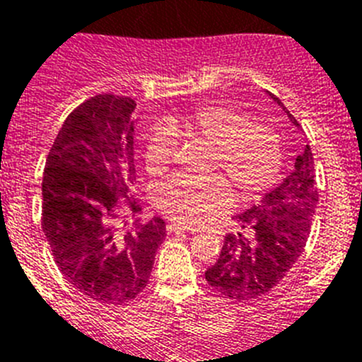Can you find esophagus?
I'll return each instance as SVG.
<instances>
[{
  "label": "esophagus",
  "instance_id": "esophagus-1",
  "mask_svg": "<svg viewBox=\"0 0 362 362\" xmlns=\"http://www.w3.org/2000/svg\"><path fill=\"white\" fill-rule=\"evenodd\" d=\"M166 230H168V232H183V230H185V232H190V233L196 232V228L181 225V223H177V221H170V223L166 225Z\"/></svg>",
  "mask_w": 362,
  "mask_h": 362
}]
</instances>
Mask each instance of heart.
<instances>
[{
  "label": "heart",
  "mask_w": 362,
  "mask_h": 362,
  "mask_svg": "<svg viewBox=\"0 0 362 362\" xmlns=\"http://www.w3.org/2000/svg\"><path fill=\"white\" fill-rule=\"evenodd\" d=\"M177 139L212 146L210 170L225 172L243 199H254L274 187L283 166V141L272 124L252 121L226 105H203L185 116H168L146 139L145 166L159 175L170 168ZM233 190L223 175L174 177L159 185L153 203L181 225L197 226L226 210Z\"/></svg>",
  "instance_id": "b5f03b06"
}]
</instances>
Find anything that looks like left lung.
I'll return each mask as SVG.
<instances>
[{
  "label": "left lung",
  "instance_id": "obj_1",
  "mask_svg": "<svg viewBox=\"0 0 362 362\" xmlns=\"http://www.w3.org/2000/svg\"><path fill=\"white\" fill-rule=\"evenodd\" d=\"M268 95L299 129L281 99L270 92ZM317 203L313 156L305 145L283 183L264 194L259 204L233 217L239 232L226 233L219 259L204 272L210 286L238 300L270 292L305 250Z\"/></svg>",
  "mask_w": 362,
  "mask_h": 362
}]
</instances>
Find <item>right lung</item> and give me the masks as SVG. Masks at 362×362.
<instances>
[{"label":"right lung","instance_id":"1","mask_svg":"<svg viewBox=\"0 0 362 362\" xmlns=\"http://www.w3.org/2000/svg\"><path fill=\"white\" fill-rule=\"evenodd\" d=\"M134 110L130 98L103 94L79 105L63 123L43 174V232L65 279L83 296L129 303L150 279L166 238L161 217L119 232L116 221L134 201Z\"/></svg>","mask_w":362,"mask_h":362}]
</instances>
